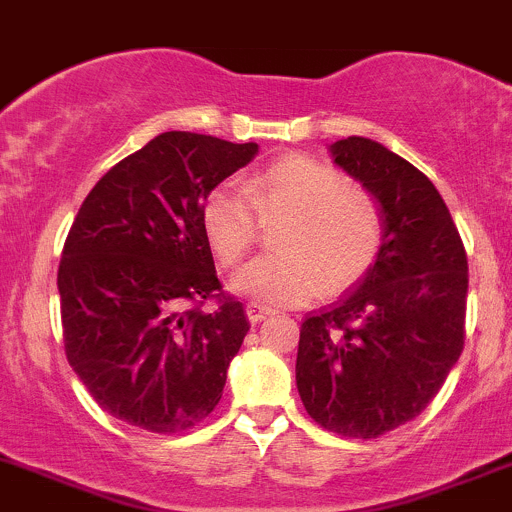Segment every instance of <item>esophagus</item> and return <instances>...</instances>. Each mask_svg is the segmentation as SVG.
Here are the masks:
<instances>
[{"instance_id": "1", "label": "esophagus", "mask_w": 512, "mask_h": 512, "mask_svg": "<svg viewBox=\"0 0 512 512\" xmlns=\"http://www.w3.org/2000/svg\"><path fill=\"white\" fill-rule=\"evenodd\" d=\"M246 315H249V320L251 323H261L263 318H266V315H271V310L268 308H263V305H258V303H249L246 305Z\"/></svg>"}]
</instances>
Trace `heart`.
I'll list each match as a JSON object with an SVG mask.
<instances>
[{
  "mask_svg": "<svg viewBox=\"0 0 512 512\" xmlns=\"http://www.w3.org/2000/svg\"><path fill=\"white\" fill-rule=\"evenodd\" d=\"M288 214L276 254L258 256L234 288L271 308L308 303L355 286L384 244V217L365 189L347 187L335 167L308 155L273 162L249 184L221 182L202 204V226L214 256L236 268L254 249L261 217Z\"/></svg>",
  "mask_w": 512,
  "mask_h": 512,
  "instance_id": "obj_1",
  "label": "heart"
}]
</instances>
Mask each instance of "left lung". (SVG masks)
Segmentation results:
<instances>
[{
	"label": "left lung",
	"instance_id": "obj_1",
	"mask_svg": "<svg viewBox=\"0 0 512 512\" xmlns=\"http://www.w3.org/2000/svg\"><path fill=\"white\" fill-rule=\"evenodd\" d=\"M330 150L377 197L384 244L355 291L305 315L295 382L315 424L377 439L424 412L461 357L468 258L444 199L412 162L355 135Z\"/></svg>",
	"mask_w": 512,
	"mask_h": 512
}]
</instances>
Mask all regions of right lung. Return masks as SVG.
<instances>
[{
    "label": "right lung",
    "instance_id": "obj_1",
    "mask_svg": "<svg viewBox=\"0 0 512 512\" xmlns=\"http://www.w3.org/2000/svg\"><path fill=\"white\" fill-rule=\"evenodd\" d=\"M256 142L157 135L98 179L59 263L63 347L98 407L152 434L207 419L249 333L202 226L207 194ZM218 303L204 311L203 303Z\"/></svg>",
    "mask_w": 512,
    "mask_h": 512
}]
</instances>
